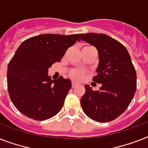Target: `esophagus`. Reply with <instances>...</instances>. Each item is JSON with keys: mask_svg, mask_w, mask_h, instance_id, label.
Returning a JSON list of instances; mask_svg holds the SVG:
<instances>
[{"mask_svg": "<svg viewBox=\"0 0 148 148\" xmlns=\"http://www.w3.org/2000/svg\"><path fill=\"white\" fill-rule=\"evenodd\" d=\"M77 84H78L76 83V82H74V81H73V82H72V88H74V87H76Z\"/></svg>", "mask_w": 148, "mask_h": 148, "instance_id": "34e87169", "label": "esophagus"}]
</instances>
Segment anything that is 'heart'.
Instances as JSON below:
<instances>
[{
  "label": "heart",
  "instance_id": "heart-1",
  "mask_svg": "<svg viewBox=\"0 0 148 148\" xmlns=\"http://www.w3.org/2000/svg\"><path fill=\"white\" fill-rule=\"evenodd\" d=\"M84 75V72L81 70L79 69H73L70 73V76L72 78L79 80L81 79Z\"/></svg>",
  "mask_w": 148,
  "mask_h": 148
}]
</instances>
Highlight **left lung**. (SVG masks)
Masks as SVG:
<instances>
[{
  "label": "left lung",
  "mask_w": 148,
  "mask_h": 148,
  "mask_svg": "<svg viewBox=\"0 0 148 148\" xmlns=\"http://www.w3.org/2000/svg\"><path fill=\"white\" fill-rule=\"evenodd\" d=\"M83 40L97 48V74L93 81L101 84L99 90L85 85L81 105L88 117L100 123L114 121L128 108L137 90V74L131 58L121 43L103 34H81Z\"/></svg>",
  "instance_id": "left-lung-1"
}]
</instances>
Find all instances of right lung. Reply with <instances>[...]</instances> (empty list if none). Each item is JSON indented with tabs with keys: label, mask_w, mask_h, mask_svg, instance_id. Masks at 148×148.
Returning <instances> with one entry per match:
<instances>
[{
	"label": "right lung",
	"mask_w": 148,
	"mask_h": 148,
	"mask_svg": "<svg viewBox=\"0 0 148 148\" xmlns=\"http://www.w3.org/2000/svg\"><path fill=\"white\" fill-rule=\"evenodd\" d=\"M78 37L79 34H46L28 38L20 45L8 64L7 81L10 100L21 114L45 121L61 110L71 82L62 76L51 80L48 68L60 62Z\"/></svg>",
	"instance_id": "1"
}]
</instances>
